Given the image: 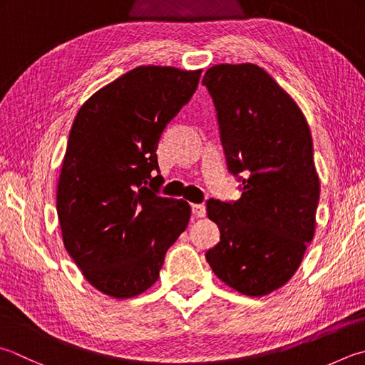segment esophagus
Listing matches in <instances>:
<instances>
[{"label": "esophagus", "mask_w": 365, "mask_h": 365, "mask_svg": "<svg viewBox=\"0 0 365 365\" xmlns=\"http://www.w3.org/2000/svg\"><path fill=\"white\" fill-rule=\"evenodd\" d=\"M192 215L195 217H203L206 215V206L202 203H194L192 205Z\"/></svg>", "instance_id": "obj_1"}]
</instances>
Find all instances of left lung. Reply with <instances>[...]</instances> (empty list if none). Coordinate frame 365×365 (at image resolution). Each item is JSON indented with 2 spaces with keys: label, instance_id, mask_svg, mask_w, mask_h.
<instances>
[{
  "label": "left lung",
  "instance_id": "8db88e82",
  "mask_svg": "<svg viewBox=\"0 0 365 365\" xmlns=\"http://www.w3.org/2000/svg\"><path fill=\"white\" fill-rule=\"evenodd\" d=\"M202 84L215 103L227 168L242 198H210L221 232L206 251L212 272L251 297L289 281L314 235L319 178L308 123L295 101L256 65H216Z\"/></svg>",
  "mask_w": 365,
  "mask_h": 365
}]
</instances>
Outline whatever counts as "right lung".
<instances>
[{
    "mask_svg": "<svg viewBox=\"0 0 365 365\" xmlns=\"http://www.w3.org/2000/svg\"><path fill=\"white\" fill-rule=\"evenodd\" d=\"M202 71L138 66L93 93L73 122L57 189L68 254L115 299L153 286L185 230L190 206L159 195L157 146Z\"/></svg>",
    "mask_w": 365,
    "mask_h": 365,
    "instance_id": "right-lung-1",
    "label": "right lung"
}]
</instances>
